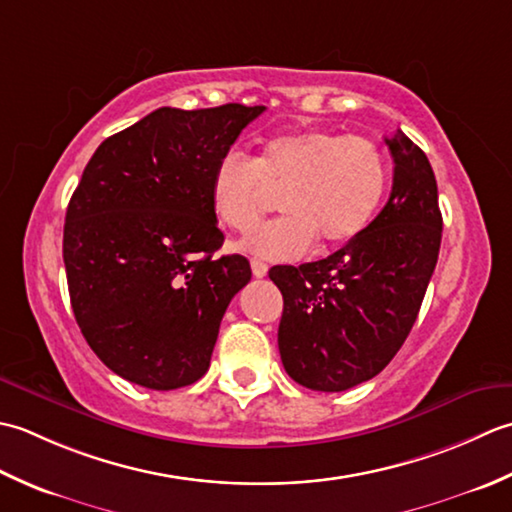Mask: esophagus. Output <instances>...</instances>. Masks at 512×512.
Here are the masks:
<instances>
[{
	"instance_id": "obj_1",
	"label": "esophagus",
	"mask_w": 512,
	"mask_h": 512,
	"mask_svg": "<svg viewBox=\"0 0 512 512\" xmlns=\"http://www.w3.org/2000/svg\"><path fill=\"white\" fill-rule=\"evenodd\" d=\"M267 263H263V260H258V258H252V274L256 276V278H263V276H267Z\"/></svg>"
}]
</instances>
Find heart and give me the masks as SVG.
<instances>
[{
    "label": "heart",
    "instance_id": "b5f03b06",
    "mask_svg": "<svg viewBox=\"0 0 512 512\" xmlns=\"http://www.w3.org/2000/svg\"><path fill=\"white\" fill-rule=\"evenodd\" d=\"M276 221L252 229L238 247L265 260L305 256L320 236L336 245L369 225L387 190V161L364 137L322 128L274 134L252 159L227 152L210 179V205L221 225L245 232L267 207V190H280Z\"/></svg>",
    "mask_w": 512,
    "mask_h": 512
}]
</instances>
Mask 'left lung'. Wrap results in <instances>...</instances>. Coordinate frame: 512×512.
<instances>
[{
	"mask_svg": "<svg viewBox=\"0 0 512 512\" xmlns=\"http://www.w3.org/2000/svg\"><path fill=\"white\" fill-rule=\"evenodd\" d=\"M387 205L331 256L271 267L283 294L278 349L291 380L336 393L371 380L413 329L442 243L437 183L426 154L402 130Z\"/></svg>",
	"mask_w": 512,
	"mask_h": 512,
	"instance_id": "obj_1",
	"label": "left lung"
}]
</instances>
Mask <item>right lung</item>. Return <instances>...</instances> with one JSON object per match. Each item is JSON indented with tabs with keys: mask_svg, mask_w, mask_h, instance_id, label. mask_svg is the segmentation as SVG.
<instances>
[{
	"mask_svg": "<svg viewBox=\"0 0 512 512\" xmlns=\"http://www.w3.org/2000/svg\"><path fill=\"white\" fill-rule=\"evenodd\" d=\"M265 106L159 108L92 154L64 225L70 305L90 349L123 380L172 391L203 378L225 309L249 278L221 256L216 163Z\"/></svg>",
	"mask_w": 512,
	"mask_h": 512,
	"instance_id": "1",
	"label": "right lung"
}]
</instances>
